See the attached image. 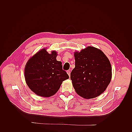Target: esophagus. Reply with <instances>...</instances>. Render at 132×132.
Instances as JSON below:
<instances>
[{
    "instance_id": "obj_1",
    "label": "esophagus",
    "mask_w": 132,
    "mask_h": 132,
    "mask_svg": "<svg viewBox=\"0 0 132 132\" xmlns=\"http://www.w3.org/2000/svg\"><path fill=\"white\" fill-rule=\"evenodd\" d=\"M67 73L68 74L69 77V78H70V70H67Z\"/></svg>"
}]
</instances>
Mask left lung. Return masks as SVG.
<instances>
[{
  "mask_svg": "<svg viewBox=\"0 0 132 132\" xmlns=\"http://www.w3.org/2000/svg\"><path fill=\"white\" fill-rule=\"evenodd\" d=\"M75 68L70 73L73 86L86 99L96 97L105 91L111 80L110 61L103 52L88 46L74 52Z\"/></svg>",
  "mask_w": 132,
  "mask_h": 132,
  "instance_id": "left-lung-1",
  "label": "left lung"
}]
</instances>
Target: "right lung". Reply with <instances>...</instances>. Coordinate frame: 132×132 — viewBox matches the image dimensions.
<instances>
[{
  "label": "right lung",
  "mask_w": 132,
  "mask_h": 132,
  "mask_svg": "<svg viewBox=\"0 0 132 132\" xmlns=\"http://www.w3.org/2000/svg\"><path fill=\"white\" fill-rule=\"evenodd\" d=\"M55 51L48 53L46 49L38 51L27 61L25 68V78L29 88L36 95L51 97L59 89L69 75L62 69V63L56 59Z\"/></svg>",
  "instance_id": "right-lung-1"
}]
</instances>
